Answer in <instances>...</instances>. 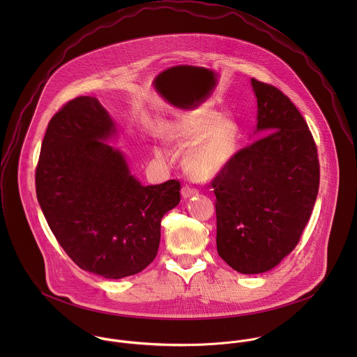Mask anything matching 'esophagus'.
<instances>
[{
    "label": "esophagus",
    "mask_w": 357,
    "mask_h": 357,
    "mask_svg": "<svg viewBox=\"0 0 357 357\" xmlns=\"http://www.w3.org/2000/svg\"><path fill=\"white\" fill-rule=\"evenodd\" d=\"M181 195H183L184 199H188V198H191V197L198 195V191H197L195 188H192V187L185 185V187H183V190H181Z\"/></svg>",
    "instance_id": "34e87169"
}]
</instances>
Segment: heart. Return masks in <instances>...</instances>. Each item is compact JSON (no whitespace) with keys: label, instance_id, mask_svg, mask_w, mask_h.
Returning a JSON list of instances; mask_svg holds the SVG:
<instances>
[{"label":"heart","instance_id":"heart-1","mask_svg":"<svg viewBox=\"0 0 357 357\" xmlns=\"http://www.w3.org/2000/svg\"><path fill=\"white\" fill-rule=\"evenodd\" d=\"M165 133L167 139L188 147L184 167L197 178L218 173L231 160L239 142V128L235 121L202 109L178 114L166 125Z\"/></svg>","mask_w":357,"mask_h":357}]
</instances>
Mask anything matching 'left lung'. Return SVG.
I'll list each match as a JSON object with an SVG mask.
<instances>
[{
	"mask_svg": "<svg viewBox=\"0 0 357 357\" xmlns=\"http://www.w3.org/2000/svg\"><path fill=\"white\" fill-rule=\"evenodd\" d=\"M261 139L213 178L217 252L245 275L275 268L300 242L319 191L317 149L305 119L278 88L252 78Z\"/></svg>",
	"mask_w": 357,
	"mask_h": 357,
	"instance_id": "obj_1",
	"label": "left lung"
}]
</instances>
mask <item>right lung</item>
<instances>
[{"instance_id":"add662e5","label":"right lung","mask_w":357,"mask_h":357,"mask_svg":"<svg viewBox=\"0 0 357 357\" xmlns=\"http://www.w3.org/2000/svg\"><path fill=\"white\" fill-rule=\"evenodd\" d=\"M116 128L96 98L52 116L36 170L38 204L54 238L84 271L105 279L142 272L156 257L160 220L180 202V181L142 185L109 140Z\"/></svg>"}]
</instances>
